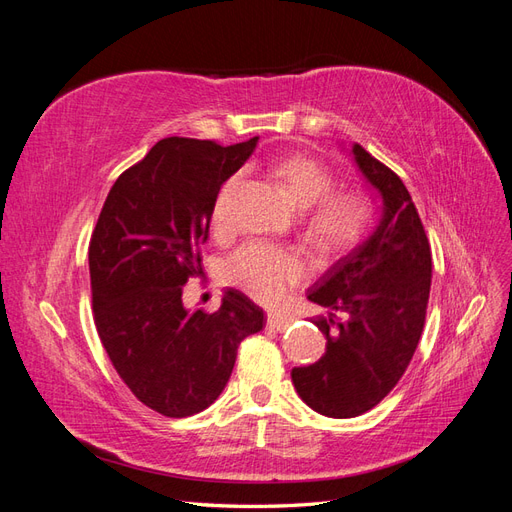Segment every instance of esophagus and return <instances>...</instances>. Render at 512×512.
Wrapping results in <instances>:
<instances>
[{
  "label": "esophagus",
  "mask_w": 512,
  "mask_h": 512,
  "mask_svg": "<svg viewBox=\"0 0 512 512\" xmlns=\"http://www.w3.org/2000/svg\"><path fill=\"white\" fill-rule=\"evenodd\" d=\"M267 327L277 331V333H284L288 327H290V320L282 318V316H275V314H269L267 316Z\"/></svg>",
  "instance_id": "obj_1"
}]
</instances>
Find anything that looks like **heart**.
I'll list each match as a JSON object with an SVG mask.
<instances>
[{
	"instance_id": "1",
	"label": "heart",
	"mask_w": 512,
	"mask_h": 512,
	"mask_svg": "<svg viewBox=\"0 0 512 512\" xmlns=\"http://www.w3.org/2000/svg\"><path fill=\"white\" fill-rule=\"evenodd\" d=\"M294 205L305 209V237L322 254L344 252L363 237L371 211L356 192H333L331 170L318 160L301 156L284 158L275 168ZM241 185V175L224 181L211 207V228L226 232L232 220V200ZM305 262L297 250L265 241H250L226 260L228 280L241 286L260 303H280L290 286L305 277Z\"/></svg>"
}]
</instances>
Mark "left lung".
I'll list each match as a JSON object with an SVG mask.
<instances>
[{"mask_svg":"<svg viewBox=\"0 0 512 512\" xmlns=\"http://www.w3.org/2000/svg\"><path fill=\"white\" fill-rule=\"evenodd\" d=\"M350 153L382 200L380 220L307 292L327 307L312 320L327 352L292 369L299 397L331 418L359 416L393 391L421 339L431 288V247L404 181L359 143Z\"/></svg>","mask_w":512,"mask_h":512,"instance_id":"left-lung-1","label":"left lung"}]
</instances>
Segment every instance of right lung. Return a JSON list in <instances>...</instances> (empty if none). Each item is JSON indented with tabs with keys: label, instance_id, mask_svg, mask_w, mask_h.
Masks as SVG:
<instances>
[{
	"label": "right lung",
	"instance_id": "right-lung-1",
	"mask_svg": "<svg viewBox=\"0 0 512 512\" xmlns=\"http://www.w3.org/2000/svg\"><path fill=\"white\" fill-rule=\"evenodd\" d=\"M258 136L220 147L170 136L121 173L89 243L94 320L128 389L170 418L203 412L220 397L237 348L265 324L262 309L226 288L218 312L183 307L200 273L222 183L252 156Z\"/></svg>",
	"mask_w": 512,
	"mask_h": 512
}]
</instances>
